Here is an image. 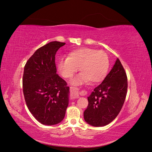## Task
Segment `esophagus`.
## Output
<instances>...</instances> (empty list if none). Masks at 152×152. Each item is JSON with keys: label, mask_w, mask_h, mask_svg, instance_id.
Masks as SVG:
<instances>
[{"label": "esophagus", "mask_w": 152, "mask_h": 152, "mask_svg": "<svg viewBox=\"0 0 152 152\" xmlns=\"http://www.w3.org/2000/svg\"><path fill=\"white\" fill-rule=\"evenodd\" d=\"M70 94L73 98H78L79 97V89L75 87H70Z\"/></svg>", "instance_id": "34e87169"}]
</instances>
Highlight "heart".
Listing matches in <instances>:
<instances>
[{
	"label": "heart",
	"instance_id": "1",
	"mask_svg": "<svg viewBox=\"0 0 152 152\" xmlns=\"http://www.w3.org/2000/svg\"><path fill=\"white\" fill-rule=\"evenodd\" d=\"M59 73L65 79H71L81 72L72 81V85H79L89 81L96 84L102 81L109 68V59L103 50L89 48H81L71 51L68 58H60L57 63Z\"/></svg>",
	"mask_w": 152,
	"mask_h": 152
}]
</instances>
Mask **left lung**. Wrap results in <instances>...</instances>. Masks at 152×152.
<instances>
[{"label":"left lung","instance_id":"8db88e82","mask_svg":"<svg viewBox=\"0 0 152 152\" xmlns=\"http://www.w3.org/2000/svg\"><path fill=\"white\" fill-rule=\"evenodd\" d=\"M127 78L118 58L102 83L90 94L84 112L85 121L94 127L108 125L117 117L127 94Z\"/></svg>","mask_w":152,"mask_h":152}]
</instances>
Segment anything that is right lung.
<instances>
[{
  "label": "right lung",
  "mask_w": 152,
  "mask_h": 152,
  "mask_svg": "<svg viewBox=\"0 0 152 152\" xmlns=\"http://www.w3.org/2000/svg\"><path fill=\"white\" fill-rule=\"evenodd\" d=\"M65 44L50 42L38 49L26 62L23 77L25 99L29 111L40 123L61 122L69 103L70 87L56 74L55 55Z\"/></svg>",
  "instance_id": "right-lung-1"
}]
</instances>
